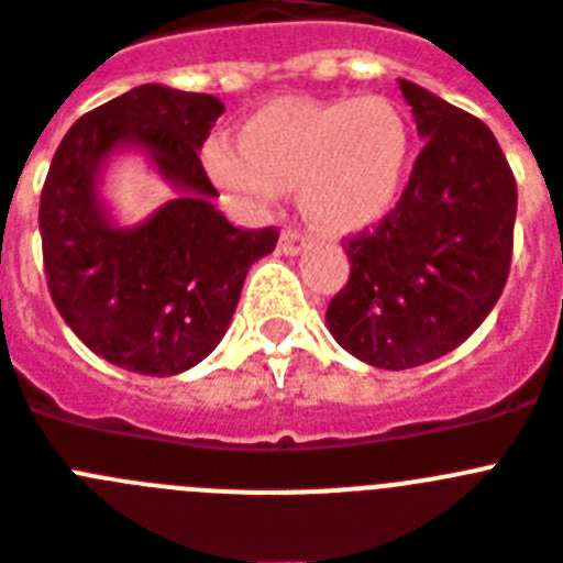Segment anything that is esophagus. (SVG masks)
Wrapping results in <instances>:
<instances>
[{
	"label": "esophagus",
	"mask_w": 563,
	"mask_h": 563,
	"mask_svg": "<svg viewBox=\"0 0 563 563\" xmlns=\"http://www.w3.org/2000/svg\"><path fill=\"white\" fill-rule=\"evenodd\" d=\"M309 245V238H306L303 231L297 229H286L280 234V243H277V249H280L283 254H300Z\"/></svg>",
	"instance_id": "34e87169"
}]
</instances>
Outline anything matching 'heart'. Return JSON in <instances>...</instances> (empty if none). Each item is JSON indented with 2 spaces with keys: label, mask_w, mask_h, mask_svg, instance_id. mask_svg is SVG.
Wrapping results in <instances>:
<instances>
[{
  "label": "heart",
  "mask_w": 563,
  "mask_h": 563,
  "mask_svg": "<svg viewBox=\"0 0 563 563\" xmlns=\"http://www.w3.org/2000/svg\"><path fill=\"white\" fill-rule=\"evenodd\" d=\"M202 159L217 186L243 200L263 206L297 186L311 223L357 231L398 202L409 125L386 97H289L252 113L240 143L211 140Z\"/></svg>",
  "instance_id": "1"
}]
</instances>
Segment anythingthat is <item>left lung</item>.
Here are the masks:
<instances>
[{"label": "left lung", "instance_id": "8db88e82", "mask_svg": "<svg viewBox=\"0 0 563 563\" xmlns=\"http://www.w3.org/2000/svg\"><path fill=\"white\" fill-rule=\"evenodd\" d=\"M423 140L398 206L349 240V283L325 309L340 346L377 369H412L470 338L498 303L518 191L478 117L400 79Z\"/></svg>", "mask_w": 563, "mask_h": 563}]
</instances>
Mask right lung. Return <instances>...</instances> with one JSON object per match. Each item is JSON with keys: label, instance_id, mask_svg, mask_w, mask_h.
I'll use <instances>...</instances> for the list:
<instances>
[{"label": "right lung", "instance_id": "add662e5", "mask_svg": "<svg viewBox=\"0 0 563 563\" xmlns=\"http://www.w3.org/2000/svg\"><path fill=\"white\" fill-rule=\"evenodd\" d=\"M223 102L140 85L79 117L54 154L40 200L45 277L65 323L113 366L172 377L209 357L254 260L277 229L243 231L214 209L200 154ZM122 147L143 150L178 191L140 227H117L98 177Z\"/></svg>", "mask_w": 563, "mask_h": 563}]
</instances>
